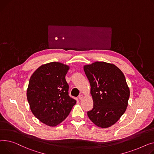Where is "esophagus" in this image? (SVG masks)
Wrapping results in <instances>:
<instances>
[{
	"instance_id": "1",
	"label": "esophagus",
	"mask_w": 154,
	"mask_h": 154,
	"mask_svg": "<svg viewBox=\"0 0 154 154\" xmlns=\"http://www.w3.org/2000/svg\"><path fill=\"white\" fill-rule=\"evenodd\" d=\"M83 94H80V95H79V96H78V98H79V99H80V100H81V99H83Z\"/></svg>"
}]
</instances>
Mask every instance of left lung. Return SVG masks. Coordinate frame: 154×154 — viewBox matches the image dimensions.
I'll use <instances>...</instances> for the list:
<instances>
[{"mask_svg": "<svg viewBox=\"0 0 154 154\" xmlns=\"http://www.w3.org/2000/svg\"><path fill=\"white\" fill-rule=\"evenodd\" d=\"M91 85L93 108L88 116L98 127L114 124L125 112L129 98V88L122 72L113 64L96 61L84 66Z\"/></svg>", "mask_w": 154, "mask_h": 154, "instance_id": "left-lung-1", "label": "left lung"}]
</instances>
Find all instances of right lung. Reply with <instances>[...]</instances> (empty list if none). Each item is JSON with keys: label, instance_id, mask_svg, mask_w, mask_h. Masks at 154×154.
<instances>
[{"label": "right lung", "instance_id": "1", "mask_svg": "<svg viewBox=\"0 0 154 154\" xmlns=\"http://www.w3.org/2000/svg\"><path fill=\"white\" fill-rule=\"evenodd\" d=\"M69 66L51 62L39 67L32 75L26 91L33 115L42 122L56 126L69 115L76 101L69 96L65 76Z\"/></svg>", "mask_w": 154, "mask_h": 154}]
</instances>
